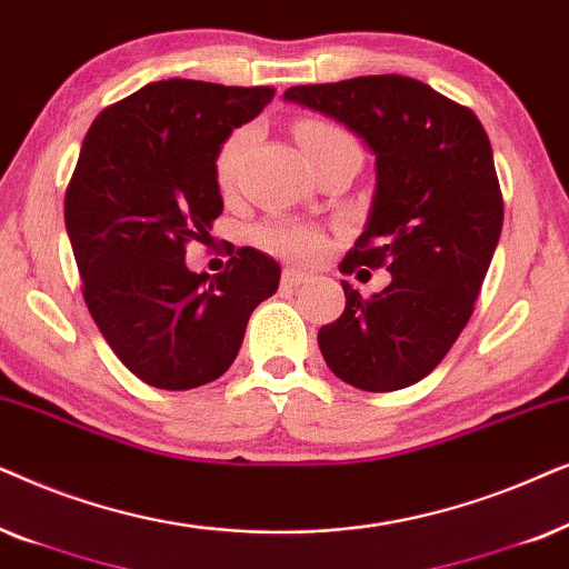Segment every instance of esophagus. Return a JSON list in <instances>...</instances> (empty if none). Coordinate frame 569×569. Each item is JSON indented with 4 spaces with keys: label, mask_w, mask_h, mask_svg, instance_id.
Returning <instances> with one entry per match:
<instances>
[{
    "label": "esophagus",
    "mask_w": 569,
    "mask_h": 569,
    "mask_svg": "<svg viewBox=\"0 0 569 569\" xmlns=\"http://www.w3.org/2000/svg\"><path fill=\"white\" fill-rule=\"evenodd\" d=\"M280 280H283L286 286H301V283H307V280H309V272L297 270V268H286L283 276H280Z\"/></svg>",
    "instance_id": "1"
}]
</instances>
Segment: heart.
<instances>
[{
	"mask_svg": "<svg viewBox=\"0 0 569 569\" xmlns=\"http://www.w3.org/2000/svg\"><path fill=\"white\" fill-rule=\"evenodd\" d=\"M252 132L247 127L231 132L223 140V146L216 153V181L221 189H231L237 184V173L244 158V150L249 146ZM297 140L305 148L307 156L317 153V150L332 146V142H346L351 140L340 127L325 119H301L297 124ZM257 241L280 257H291V260H312L325 249V237L320 229L309 223L289 221V218H272V221L262 223L257 229Z\"/></svg>",
	"mask_w": 569,
	"mask_h": 569,
	"instance_id": "obj_1",
	"label": "heart"
}]
</instances>
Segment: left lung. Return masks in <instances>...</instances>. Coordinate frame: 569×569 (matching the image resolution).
Segmentation results:
<instances>
[{
  "label": "left lung",
  "mask_w": 569,
  "mask_h": 569,
  "mask_svg": "<svg viewBox=\"0 0 569 569\" xmlns=\"http://www.w3.org/2000/svg\"><path fill=\"white\" fill-rule=\"evenodd\" d=\"M367 140L377 194L343 272L388 268L390 286L346 309L317 343L332 375L369 392L423 380L471 320L502 231L505 200L487 130L468 106L403 74L293 86L283 93Z\"/></svg>",
  "instance_id": "obj_1"
}]
</instances>
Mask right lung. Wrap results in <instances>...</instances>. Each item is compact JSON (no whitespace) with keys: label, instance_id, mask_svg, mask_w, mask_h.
Masks as SVG:
<instances>
[{"label":"right lung","instance_id":"1","mask_svg":"<svg viewBox=\"0 0 569 569\" xmlns=\"http://www.w3.org/2000/svg\"><path fill=\"white\" fill-rule=\"evenodd\" d=\"M276 88L161 80L106 106L82 140L64 223L82 299L119 361L146 385L192 390L237 359L249 315L280 268L252 247L223 272H189V241L223 213L216 153Z\"/></svg>","mask_w":569,"mask_h":569}]
</instances>
